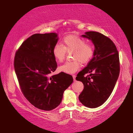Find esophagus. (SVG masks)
<instances>
[{
	"label": "esophagus",
	"instance_id": "34e87169",
	"mask_svg": "<svg viewBox=\"0 0 133 133\" xmlns=\"http://www.w3.org/2000/svg\"><path fill=\"white\" fill-rule=\"evenodd\" d=\"M72 76H73V79H74V81H75V77H76V76H75V75H72Z\"/></svg>",
	"mask_w": 133,
	"mask_h": 133
}]
</instances>
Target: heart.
<instances>
[{
	"label": "heart",
	"instance_id": "heart-1",
	"mask_svg": "<svg viewBox=\"0 0 133 133\" xmlns=\"http://www.w3.org/2000/svg\"><path fill=\"white\" fill-rule=\"evenodd\" d=\"M73 51L74 60L67 62L59 67V70L67 74H73L80 68V62L86 63L93 57L95 51L94 45L87 43L86 40L79 36L69 35L64 37L62 44H55L53 48V54L59 63L65 60L66 52Z\"/></svg>",
	"mask_w": 133,
	"mask_h": 133
}]
</instances>
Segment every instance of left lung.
Returning a JSON list of instances; mask_svg holds the SVG:
<instances>
[{
	"label": "left lung",
	"instance_id": "left-lung-1",
	"mask_svg": "<svg viewBox=\"0 0 133 133\" xmlns=\"http://www.w3.org/2000/svg\"><path fill=\"white\" fill-rule=\"evenodd\" d=\"M82 37L91 40L95 51L75 78L84 84L79 99L85 107L95 108L105 103L114 89L120 73L119 53L113 42L98 32L88 31Z\"/></svg>",
	"mask_w": 133,
	"mask_h": 133
}]
</instances>
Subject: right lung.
I'll list each match as a JSON object with an SVG mask.
<instances>
[{"label": "right lung", "mask_w": 133, "mask_h": 133, "mask_svg": "<svg viewBox=\"0 0 133 133\" xmlns=\"http://www.w3.org/2000/svg\"><path fill=\"white\" fill-rule=\"evenodd\" d=\"M55 33L35 34L15 53L14 66L22 93L39 109L51 110L62 102L63 92L73 82L63 72L50 76L57 68L53 48L58 42Z\"/></svg>", "instance_id": "right-lung-1"}]
</instances>
